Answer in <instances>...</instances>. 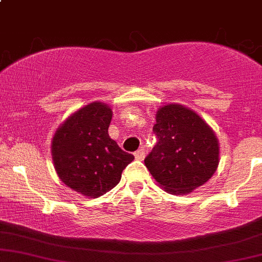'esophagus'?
<instances>
[{
	"label": "esophagus",
	"mask_w": 262,
	"mask_h": 262,
	"mask_svg": "<svg viewBox=\"0 0 262 262\" xmlns=\"http://www.w3.org/2000/svg\"><path fill=\"white\" fill-rule=\"evenodd\" d=\"M134 156H135V159H137V160H143V159L145 158V151H144L143 149L137 150V151L134 152Z\"/></svg>",
	"instance_id": "1"
}]
</instances>
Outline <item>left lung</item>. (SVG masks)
<instances>
[{"label": "left lung", "mask_w": 262, "mask_h": 262, "mask_svg": "<svg viewBox=\"0 0 262 262\" xmlns=\"http://www.w3.org/2000/svg\"><path fill=\"white\" fill-rule=\"evenodd\" d=\"M152 130L158 143L144 162L165 191L187 194L215 172L218 139L196 112L181 104H166L156 112Z\"/></svg>", "instance_id": "left-lung-1"}]
</instances>
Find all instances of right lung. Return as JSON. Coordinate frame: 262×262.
<instances>
[{
  "mask_svg": "<svg viewBox=\"0 0 262 262\" xmlns=\"http://www.w3.org/2000/svg\"><path fill=\"white\" fill-rule=\"evenodd\" d=\"M112 110L92 102L74 112L56 129L53 162L59 179L82 196L100 197L116 187L134 156L108 134Z\"/></svg>",
  "mask_w": 262,
  "mask_h": 262,
  "instance_id": "1",
  "label": "right lung"
}]
</instances>
